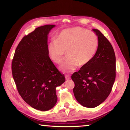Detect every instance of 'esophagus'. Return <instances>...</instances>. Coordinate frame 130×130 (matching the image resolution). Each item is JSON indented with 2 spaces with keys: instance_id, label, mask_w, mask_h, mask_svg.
<instances>
[{
  "instance_id": "esophagus-1",
  "label": "esophagus",
  "mask_w": 130,
  "mask_h": 130,
  "mask_svg": "<svg viewBox=\"0 0 130 130\" xmlns=\"http://www.w3.org/2000/svg\"><path fill=\"white\" fill-rule=\"evenodd\" d=\"M65 78L67 80H69L70 79V77L69 76H68V75H65Z\"/></svg>"
}]
</instances>
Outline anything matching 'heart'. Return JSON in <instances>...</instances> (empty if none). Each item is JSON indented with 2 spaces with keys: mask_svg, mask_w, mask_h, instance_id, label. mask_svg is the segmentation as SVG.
<instances>
[{
  "mask_svg": "<svg viewBox=\"0 0 130 130\" xmlns=\"http://www.w3.org/2000/svg\"><path fill=\"white\" fill-rule=\"evenodd\" d=\"M98 39L95 33L85 28L74 27L61 31L48 46L51 60L60 63L67 51L68 58L61 65L63 72L74 71L78 66H85L90 62L97 50Z\"/></svg>",
  "mask_w": 130,
  "mask_h": 130,
  "instance_id": "heart-1",
  "label": "heart"
}]
</instances>
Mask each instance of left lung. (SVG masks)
<instances>
[{
    "mask_svg": "<svg viewBox=\"0 0 130 130\" xmlns=\"http://www.w3.org/2000/svg\"><path fill=\"white\" fill-rule=\"evenodd\" d=\"M98 39L93 58L73 73V93L84 107H95L104 102L111 91L116 76V59L111 44L98 29H93Z\"/></svg>",
    "mask_w": 130,
    "mask_h": 130,
    "instance_id": "8db88e82",
    "label": "left lung"
}]
</instances>
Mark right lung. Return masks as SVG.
<instances>
[{
  "instance_id": "obj_1",
  "label": "right lung",
  "mask_w": 130,
  "mask_h": 130,
  "mask_svg": "<svg viewBox=\"0 0 130 130\" xmlns=\"http://www.w3.org/2000/svg\"><path fill=\"white\" fill-rule=\"evenodd\" d=\"M55 27L41 26L25 36L12 61V73L19 93L32 107L43 111L55 106L57 101L56 88L65 81L64 75L48 55V35Z\"/></svg>"
}]
</instances>
